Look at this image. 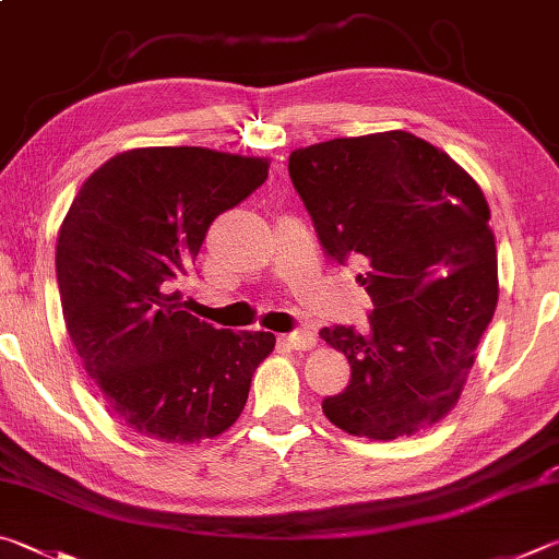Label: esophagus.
<instances>
[{
	"label": "esophagus",
	"mask_w": 559,
	"mask_h": 559,
	"mask_svg": "<svg viewBox=\"0 0 559 559\" xmlns=\"http://www.w3.org/2000/svg\"><path fill=\"white\" fill-rule=\"evenodd\" d=\"M280 341H282V344H287L289 348H295V350H309V348H314V344H317L314 334H311V331H305V329L292 331V334H282Z\"/></svg>",
	"instance_id": "obj_1"
}]
</instances>
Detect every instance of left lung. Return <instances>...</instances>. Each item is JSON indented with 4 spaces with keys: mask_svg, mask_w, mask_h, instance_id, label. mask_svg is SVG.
<instances>
[{
    "mask_svg": "<svg viewBox=\"0 0 559 559\" xmlns=\"http://www.w3.org/2000/svg\"><path fill=\"white\" fill-rule=\"evenodd\" d=\"M289 176L336 262L358 260L368 331L321 329L350 364L321 407L338 429L397 439L439 423L462 395L498 301L486 195L447 152L393 130L295 150Z\"/></svg>",
    "mask_w": 559,
    "mask_h": 559,
    "instance_id": "obj_1",
    "label": "left lung"
}]
</instances>
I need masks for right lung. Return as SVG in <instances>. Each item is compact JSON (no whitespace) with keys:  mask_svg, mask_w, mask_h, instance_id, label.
Listing matches in <instances>:
<instances>
[{"mask_svg":"<svg viewBox=\"0 0 559 559\" xmlns=\"http://www.w3.org/2000/svg\"><path fill=\"white\" fill-rule=\"evenodd\" d=\"M270 162L203 146H142L87 176L56 245L68 336L110 413L142 437L193 444L240 417L270 331H228L176 289L215 215L267 179Z\"/></svg>","mask_w":559,"mask_h":559,"instance_id":"right-lung-1","label":"right lung"}]
</instances>
